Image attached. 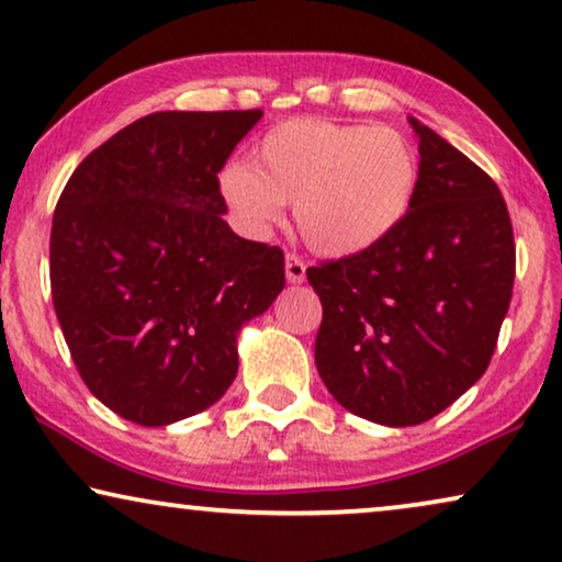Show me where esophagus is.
<instances>
[{"label": "esophagus", "instance_id": "34e87169", "mask_svg": "<svg viewBox=\"0 0 562 562\" xmlns=\"http://www.w3.org/2000/svg\"><path fill=\"white\" fill-rule=\"evenodd\" d=\"M285 274H288V282H293V285L305 280V261L293 251L285 257Z\"/></svg>", "mask_w": 562, "mask_h": 562}]
</instances>
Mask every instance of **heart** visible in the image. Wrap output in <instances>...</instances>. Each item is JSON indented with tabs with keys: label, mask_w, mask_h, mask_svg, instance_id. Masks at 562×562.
<instances>
[{
	"label": "heart",
	"mask_w": 562,
	"mask_h": 562,
	"mask_svg": "<svg viewBox=\"0 0 562 562\" xmlns=\"http://www.w3.org/2000/svg\"><path fill=\"white\" fill-rule=\"evenodd\" d=\"M418 154L387 125L295 117L269 128L249 164L218 187L236 221L265 236L295 205L303 241L324 257L362 254L393 236L414 207Z\"/></svg>",
	"instance_id": "1"
}]
</instances>
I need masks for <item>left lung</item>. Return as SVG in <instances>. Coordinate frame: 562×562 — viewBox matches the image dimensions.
Masks as SVG:
<instances>
[{
  "mask_svg": "<svg viewBox=\"0 0 562 562\" xmlns=\"http://www.w3.org/2000/svg\"><path fill=\"white\" fill-rule=\"evenodd\" d=\"M422 175L393 236L308 267L321 297L316 368L351 414L429 422L475 385L512 303L516 246L498 184L411 117Z\"/></svg>",
  "mask_w": 562,
  "mask_h": 562,
  "instance_id": "left-lung-1",
  "label": "left lung"
}]
</instances>
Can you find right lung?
Returning <instances> with one entry per match:
<instances>
[{
	"instance_id": "1",
	"label": "right lung",
	"mask_w": 562,
	"mask_h": 562,
	"mask_svg": "<svg viewBox=\"0 0 562 562\" xmlns=\"http://www.w3.org/2000/svg\"><path fill=\"white\" fill-rule=\"evenodd\" d=\"M261 110L154 112L74 169L50 228V295L81 380L167 426L223 398L236 336L285 288L280 246L236 236L218 171Z\"/></svg>"
}]
</instances>
